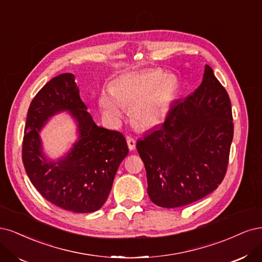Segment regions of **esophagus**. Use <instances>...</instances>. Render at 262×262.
<instances>
[{"mask_svg":"<svg viewBox=\"0 0 262 262\" xmlns=\"http://www.w3.org/2000/svg\"><path fill=\"white\" fill-rule=\"evenodd\" d=\"M126 140H127V146L130 150H134L135 148H136V140H135V138L128 136Z\"/></svg>","mask_w":262,"mask_h":262,"instance_id":"obj_1","label":"esophagus"}]
</instances>
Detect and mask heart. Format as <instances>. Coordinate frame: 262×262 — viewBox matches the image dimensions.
Here are the masks:
<instances>
[{"label": "heart", "mask_w": 262, "mask_h": 262, "mask_svg": "<svg viewBox=\"0 0 262 262\" xmlns=\"http://www.w3.org/2000/svg\"><path fill=\"white\" fill-rule=\"evenodd\" d=\"M176 90L175 78L160 70L127 74L113 81L111 94H101L99 104L113 121L122 117V107L129 108L134 125L152 128L165 120Z\"/></svg>", "instance_id": "heart-1"}]
</instances>
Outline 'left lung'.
<instances>
[{"label": "left lung", "mask_w": 262, "mask_h": 262, "mask_svg": "<svg viewBox=\"0 0 262 262\" xmlns=\"http://www.w3.org/2000/svg\"><path fill=\"white\" fill-rule=\"evenodd\" d=\"M233 134L229 94L206 65L200 86L137 141L151 201L177 208L215 190L226 174Z\"/></svg>", "instance_id": "obj_1"}]
</instances>
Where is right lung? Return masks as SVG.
Returning <instances> with one entry per match:
<instances>
[{
  "instance_id": "1",
  "label": "right lung",
  "mask_w": 262,
  "mask_h": 262,
  "mask_svg": "<svg viewBox=\"0 0 262 262\" xmlns=\"http://www.w3.org/2000/svg\"><path fill=\"white\" fill-rule=\"evenodd\" d=\"M86 108L73 74L52 78L31 101L21 149L25 170L42 197L78 213L94 212L104 205L117 168L128 154L123 134L99 127ZM64 109L78 121L80 140L60 162L48 163L37 133L50 116Z\"/></svg>"
}]
</instances>
